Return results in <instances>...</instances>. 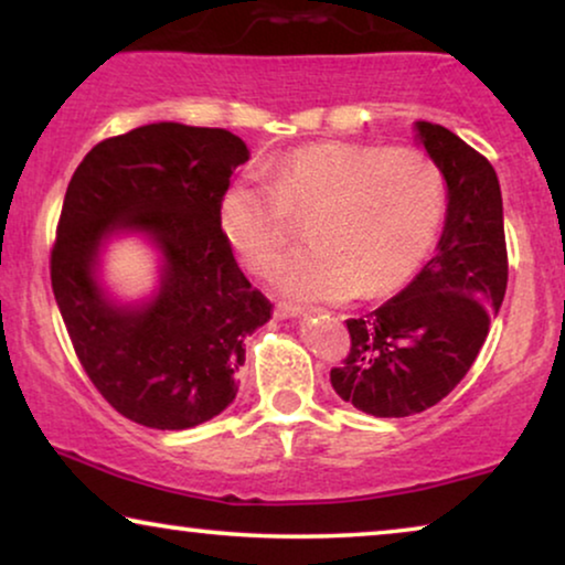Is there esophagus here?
Wrapping results in <instances>:
<instances>
[{"mask_svg": "<svg viewBox=\"0 0 565 565\" xmlns=\"http://www.w3.org/2000/svg\"><path fill=\"white\" fill-rule=\"evenodd\" d=\"M277 319H300L303 316V308L300 306H290V303H280L275 308Z\"/></svg>", "mask_w": 565, "mask_h": 565, "instance_id": "obj_1", "label": "esophagus"}]
</instances>
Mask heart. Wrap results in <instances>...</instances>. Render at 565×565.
<instances>
[{"mask_svg": "<svg viewBox=\"0 0 565 565\" xmlns=\"http://www.w3.org/2000/svg\"><path fill=\"white\" fill-rule=\"evenodd\" d=\"M311 215V246L273 267V282L300 300L381 296L416 273L445 213L443 174L427 153L375 143L303 146L269 172L246 169L221 195V228L246 267L265 269Z\"/></svg>", "mask_w": 565, "mask_h": 565, "instance_id": "heart-1", "label": "heart"}]
</instances>
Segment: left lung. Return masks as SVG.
Segmentation results:
<instances>
[{"instance_id": "8db88e82", "label": "left lung", "mask_w": 565, "mask_h": 565, "mask_svg": "<svg viewBox=\"0 0 565 565\" xmlns=\"http://www.w3.org/2000/svg\"><path fill=\"white\" fill-rule=\"evenodd\" d=\"M414 130L447 188L443 236L398 296L347 321L350 354L331 370L339 398L383 419L427 412L466 377L509 275L504 205L489 159L437 122L416 120Z\"/></svg>"}]
</instances>
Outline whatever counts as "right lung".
Returning <instances> with one entry per match:
<instances>
[{
    "label": "right lung",
    "mask_w": 565,
    "mask_h": 565,
    "mask_svg": "<svg viewBox=\"0 0 565 565\" xmlns=\"http://www.w3.org/2000/svg\"><path fill=\"white\" fill-rule=\"evenodd\" d=\"M244 161L249 149L228 130L149 122L97 143L66 188L53 296L89 381L143 427L218 416L236 398L246 337L273 316L221 228V195ZM126 235L160 257L158 285L138 301L102 282L106 246Z\"/></svg>",
    "instance_id": "obj_1"
}]
</instances>
